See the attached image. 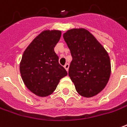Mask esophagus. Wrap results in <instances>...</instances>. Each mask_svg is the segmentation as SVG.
<instances>
[{"mask_svg": "<svg viewBox=\"0 0 127 127\" xmlns=\"http://www.w3.org/2000/svg\"><path fill=\"white\" fill-rule=\"evenodd\" d=\"M64 69L66 70V71H68V70H69V64L68 63L65 64V65L64 66Z\"/></svg>", "mask_w": 127, "mask_h": 127, "instance_id": "1", "label": "esophagus"}]
</instances>
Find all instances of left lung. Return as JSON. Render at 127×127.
<instances>
[{
  "label": "left lung",
  "instance_id": "left-lung-1",
  "mask_svg": "<svg viewBox=\"0 0 127 127\" xmlns=\"http://www.w3.org/2000/svg\"><path fill=\"white\" fill-rule=\"evenodd\" d=\"M63 38L72 56L69 76L76 91L85 97L96 95L106 87L111 75L107 51L83 28L68 30Z\"/></svg>",
  "mask_w": 127,
  "mask_h": 127
}]
</instances>
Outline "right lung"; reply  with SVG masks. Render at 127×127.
Wrapping results in <instances>:
<instances>
[{
	"label": "right lung",
	"mask_w": 127,
	"mask_h": 127,
	"mask_svg": "<svg viewBox=\"0 0 127 127\" xmlns=\"http://www.w3.org/2000/svg\"><path fill=\"white\" fill-rule=\"evenodd\" d=\"M61 37V31L45 30L33 40L22 56L20 72L24 84L40 97L51 95L60 80L67 75L54 51Z\"/></svg>",
	"instance_id": "add662e5"
}]
</instances>
